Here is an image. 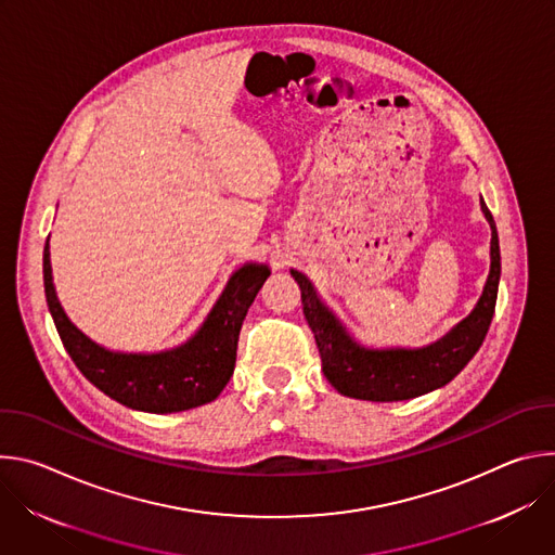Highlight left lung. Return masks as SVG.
Segmentation results:
<instances>
[{"mask_svg":"<svg viewBox=\"0 0 555 555\" xmlns=\"http://www.w3.org/2000/svg\"><path fill=\"white\" fill-rule=\"evenodd\" d=\"M481 210L492 230L490 274L474 309L448 334L426 347H366L334 313L315 292L313 283L298 270H289L300 285L302 313L313 332L323 358V371L330 384L347 398L369 402H402L426 395L454 379L479 351L494 319L501 246L499 232L488 204L481 197Z\"/></svg>","mask_w":555,"mask_h":555,"instance_id":"1","label":"left lung"}]
</instances>
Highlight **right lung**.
<instances>
[{
  "mask_svg": "<svg viewBox=\"0 0 555 555\" xmlns=\"http://www.w3.org/2000/svg\"><path fill=\"white\" fill-rule=\"evenodd\" d=\"M270 276L266 263L236 268L199 330L182 345L163 351H116L78 330L54 289L50 236L43 248V285L52 321L74 364L99 390L127 409L180 413L217 400L234 371L236 340L246 313Z\"/></svg>",
  "mask_w": 555,
  "mask_h": 555,
  "instance_id": "add662e5",
  "label": "right lung"
}]
</instances>
